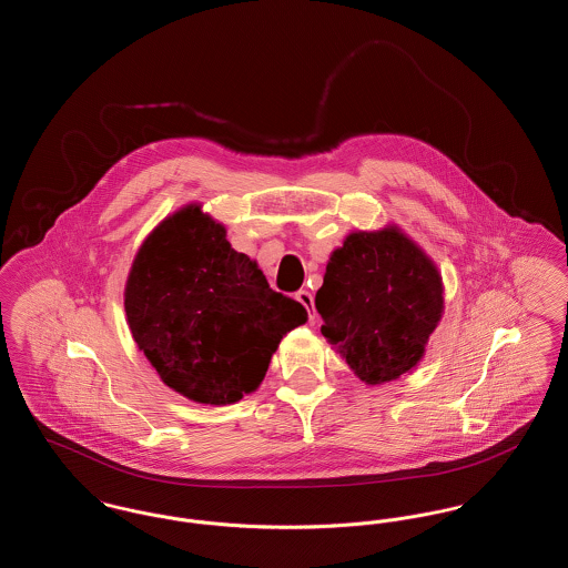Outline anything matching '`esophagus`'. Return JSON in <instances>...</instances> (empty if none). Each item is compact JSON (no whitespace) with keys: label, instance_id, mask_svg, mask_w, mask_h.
Returning a JSON list of instances; mask_svg holds the SVG:
<instances>
[{"label":"esophagus","instance_id":"34e87169","mask_svg":"<svg viewBox=\"0 0 568 568\" xmlns=\"http://www.w3.org/2000/svg\"><path fill=\"white\" fill-rule=\"evenodd\" d=\"M296 297L297 302L308 311V317H311V320H315V300H313V294H311V292H306V290H300Z\"/></svg>","mask_w":568,"mask_h":568}]
</instances>
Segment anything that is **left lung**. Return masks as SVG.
Wrapping results in <instances>:
<instances>
[{"mask_svg":"<svg viewBox=\"0 0 568 568\" xmlns=\"http://www.w3.org/2000/svg\"><path fill=\"white\" fill-rule=\"evenodd\" d=\"M322 334L368 385L417 366L443 315L433 260L398 227L353 232L329 255L315 296Z\"/></svg>","mask_w":568,"mask_h":568,"instance_id":"8db88e82","label":"left lung"}]
</instances>
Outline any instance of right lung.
Instances as JSON below:
<instances>
[{
  "instance_id": "obj_1",
  "label": "right lung",
  "mask_w": 568,
  "mask_h": 568,
  "mask_svg": "<svg viewBox=\"0 0 568 568\" xmlns=\"http://www.w3.org/2000/svg\"><path fill=\"white\" fill-rule=\"evenodd\" d=\"M125 313L163 383L219 406L255 392L281 338L308 317L300 302L271 290L197 204L163 219L140 246Z\"/></svg>"
}]
</instances>
